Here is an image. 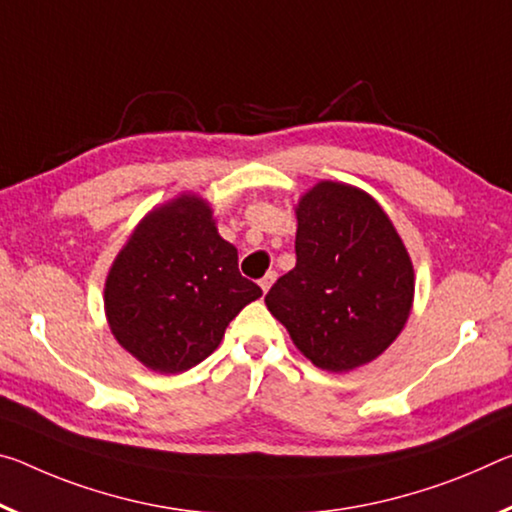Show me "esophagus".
<instances>
[{"label":"esophagus","mask_w":512,"mask_h":512,"mask_svg":"<svg viewBox=\"0 0 512 512\" xmlns=\"http://www.w3.org/2000/svg\"><path fill=\"white\" fill-rule=\"evenodd\" d=\"M273 282H275V273H273V271H269V273H266V275H264V278H262V280H259V287H262V291H264V294H266V291H269V289H271V285H273Z\"/></svg>","instance_id":"obj_1"}]
</instances>
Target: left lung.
<instances>
[{"instance_id": "8db88e82", "label": "left lung", "mask_w": 512, "mask_h": 512, "mask_svg": "<svg viewBox=\"0 0 512 512\" xmlns=\"http://www.w3.org/2000/svg\"><path fill=\"white\" fill-rule=\"evenodd\" d=\"M296 218V266L271 287L266 307L319 369L376 360L415 298V271L392 221L369 193L328 180L298 200Z\"/></svg>"}]
</instances>
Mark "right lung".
I'll return each instance as SVG.
<instances>
[{
    "instance_id": "add662e5",
    "label": "right lung",
    "mask_w": 512,
    "mask_h": 512,
    "mask_svg": "<svg viewBox=\"0 0 512 512\" xmlns=\"http://www.w3.org/2000/svg\"><path fill=\"white\" fill-rule=\"evenodd\" d=\"M262 296L239 273V255L216 230L212 207L184 193L136 225L104 285L118 344L159 373L196 367L227 323Z\"/></svg>"
}]
</instances>
